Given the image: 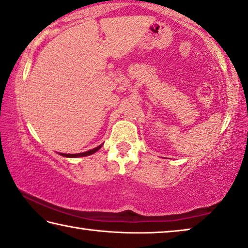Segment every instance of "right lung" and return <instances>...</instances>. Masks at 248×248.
<instances>
[{"label": "right lung", "mask_w": 248, "mask_h": 248, "mask_svg": "<svg viewBox=\"0 0 248 248\" xmlns=\"http://www.w3.org/2000/svg\"><path fill=\"white\" fill-rule=\"evenodd\" d=\"M101 145H103V144L98 145V147L92 149V150H88V151L81 152V153H74V155H70V153H60V155H62V156H66V158H80V156H87V155H93V153L97 152L101 148Z\"/></svg>", "instance_id": "add662e5"}]
</instances>
